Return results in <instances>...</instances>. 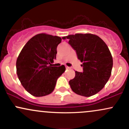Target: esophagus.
Returning <instances> with one entry per match:
<instances>
[{
  "mask_svg": "<svg viewBox=\"0 0 129 129\" xmlns=\"http://www.w3.org/2000/svg\"><path fill=\"white\" fill-rule=\"evenodd\" d=\"M66 69H70V67H66Z\"/></svg>",
  "mask_w": 129,
  "mask_h": 129,
  "instance_id": "esophagus-1",
  "label": "esophagus"
}]
</instances>
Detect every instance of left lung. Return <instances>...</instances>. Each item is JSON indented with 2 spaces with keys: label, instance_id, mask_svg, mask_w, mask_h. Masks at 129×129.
<instances>
[{
  "label": "left lung",
  "instance_id": "8db88e82",
  "mask_svg": "<svg viewBox=\"0 0 129 129\" xmlns=\"http://www.w3.org/2000/svg\"><path fill=\"white\" fill-rule=\"evenodd\" d=\"M76 51L81 60L83 72H75V76L69 81L75 93L89 97L101 90L110 78L113 58L106 44L93 34L78 33L62 37Z\"/></svg>",
  "mask_w": 129,
  "mask_h": 129
}]
</instances>
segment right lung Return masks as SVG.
<instances>
[{
	"label": "right lung",
	"mask_w": 129,
	"mask_h": 129,
	"mask_svg": "<svg viewBox=\"0 0 129 129\" xmlns=\"http://www.w3.org/2000/svg\"><path fill=\"white\" fill-rule=\"evenodd\" d=\"M61 38L45 33L35 35L23 47L16 61V72L22 86L34 96L53 92L57 78L66 70L65 66L53 67L57 47Z\"/></svg>",
	"instance_id": "1"
}]
</instances>
